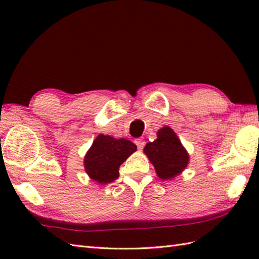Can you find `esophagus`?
<instances>
[{
	"mask_svg": "<svg viewBox=\"0 0 259 259\" xmlns=\"http://www.w3.org/2000/svg\"><path fill=\"white\" fill-rule=\"evenodd\" d=\"M135 144L137 145V147H138L139 150H142V149H144L146 142H145V140L142 139V138H138V139L135 140Z\"/></svg>",
	"mask_w": 259,
	"mask_h": 259,
	"instance_id": "esophagus-1",
	"label": "esophagus"
}]
</instances>
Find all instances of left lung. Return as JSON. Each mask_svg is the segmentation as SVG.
I'll list each match as a JSON object with an SVG mask.
<instances>
[{"mask_svg":"<svg viewBox=\"0 0 259 259\" xmlns=\"http://www.w3.org/2000/svg\"><path fill=\"white\" fill-rule=\"evenodd\" d=\"M158 138L147 144L144 151L161 179H170L180 174L188 163V153L172 129L163 126Z\"/></svg>","mask_w":259,"mask_h":259,"instance_id":"1","label":"left lung"}]
</instances>
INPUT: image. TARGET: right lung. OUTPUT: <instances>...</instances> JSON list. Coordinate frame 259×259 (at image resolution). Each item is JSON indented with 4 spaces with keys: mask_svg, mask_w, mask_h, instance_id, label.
<instances>
[{
    "mask_svg": "<svg viewBox=\"0 0 259 259\" xmlns=\"http://www.w3.org/2000/svg\"><path fill=\"white\" fill-rule=\"evenodd\" d=\"M136 150L130 140L99 135L84 158L85 171L98 183H112L119 177L120 164Z\"/></svg>",
    "mask_w": 259,
    "mask_h": 259,
    "instance_id": "obj_1",
    "label": "right lung"
}]
</instances>
